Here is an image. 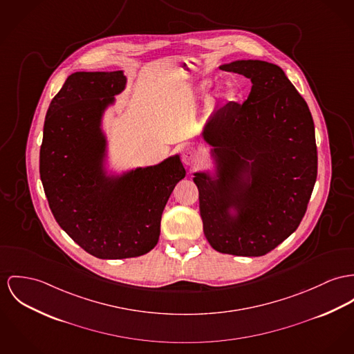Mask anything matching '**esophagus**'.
<instances>
[{
    "label": "esophagus",
    "mask_w": 354,
    "mask_h": 354,
    "mask_svg": "<svg viewBox=\"0 0 354 354\" xmlns=\"http://www.w3.org/2000/svg\"><path fill=\"white\" fill-rule=\"evenodd\" d=\"M182 160H183V163L189 165V167H196L198 164L201 163V153L194 147L189 145L183 149Z\"/></svg>",
    "instance_id": "esophagus-1"
}]
</instances>
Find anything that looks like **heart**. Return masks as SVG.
Segmentation results:
<instances>
[{"mask_svg": "<svg viewBox=\"0 0 354 354\" xmlns=\"http://www.w3.org/2000/svg\"><path fill=\"white\" fill-rule=\"evenodd\" d=\"M240 86L234 81H229L223 87V97L229 101H234L240 95Z\"/></svg>", "mask_w": 354, "mask_h": 354, "instance_id": "1", "label": "heart"}]
</instances>
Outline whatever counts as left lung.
Segmentation results:
<instances>
[{
    "label": "left lung",
    "mask_w": 354,
    "mask_h": 354,
    "mask_svg": "<svg viewBox=\"0 0 354 354\" xmlns=\"http://www.w3.org/2000/svg\"><path fill=\"white\" fill-rule=\"evenodd\" d=\"M219 68L249 78L252 90L244 104L219 108L203 131L218 167L217 180L194 174L203 233L221 253L264 256L298 229L307 210L318 172L314 121L279 66L237 60Z\"/></svg>",
    "instance_id": "left-lung-1"
}]
</instances>
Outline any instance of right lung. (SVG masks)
<instances>
[{
    "mask_svg": "<svg viewBox=\"0 0 354 354\" xmlns=\"http://www.w3.org/2000/svg\"><path fill=\"white\" fill-rule=\"evenodd\" d=\"M125 83L122 71L71 74L50 104L40 147V179L56 222L87 253L108 260L155 248L165 203L186 176L178 155L105 175L101 117Z\"/></svg>",
    "mask_w": 354,
    "mask_h": 354,
    "instance_id": "add662e5",
    "label": "right lung"
}]
</instances>
